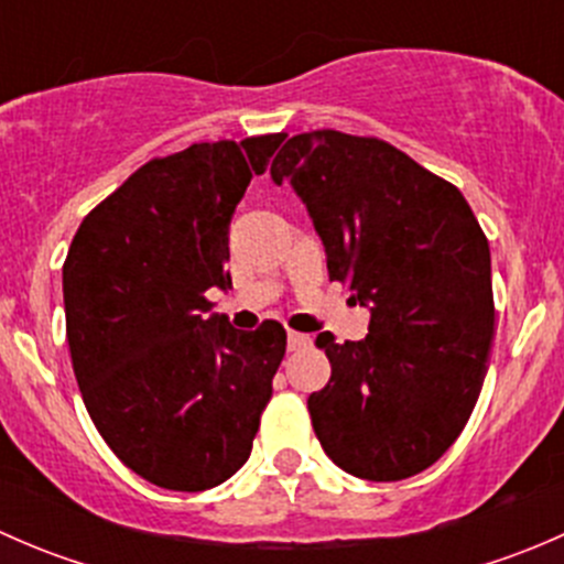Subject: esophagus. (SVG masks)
Returning a JSON list of instances; mask_svg holds the SVG:
<instances>
[{
    "label": "esophagus",
    "mask_w": 564,
    "mask_h": 564,
    "mask_svg": "<svg viewBox=\"0 0 564 564\" xmlns=\"http://www.w3.org/2000/svg\"><path fill=\"white\" fill-rule=\"evenodd\" d=\"M286 344H289V351L308 349V346H311V335H303V333H294V329H289Z\"/></svg>",
    "instance_id": "obj_1"
}]
</instances>
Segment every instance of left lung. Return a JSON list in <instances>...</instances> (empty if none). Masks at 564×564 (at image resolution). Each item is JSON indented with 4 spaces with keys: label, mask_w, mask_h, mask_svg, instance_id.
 <instances>
[{
    "label": "left lung",
    "mask_w": 564,
    "mask_h": 564,
    "mask_svg": "<svg viewBox=\"0 0 564 564\" xmlns=\"http://www.w3.org/2000/svg\"><path fill=\"white\" fill-rule=\"evenodd\" d=\"M308 209L329 281L371 311L362 340L316 335L333 373L308 412L349 475L390 482L429 469L458 440L494 340L491 250L451 182L340 130L292 135L272 161Z\"/></svg>",
    "instance_id": "8db88e82"
}]
</instances>
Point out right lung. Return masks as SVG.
<instances>
[{
	"instance_id": "add662e5",
	"label": "right lung",
	"mask_w": 564,
	"mask_h": 564,
	"mask_svg": "<svg viewBox=\"0 0 564 564\" xmlns=\"http://www.w3.org/2000/svg\"><path fill=\"white\" fill-rule=\"evenodd\" d=\"M283 133L191 144L130 174L84 218L62 267L84 403L128 469L204 491L250 456L286 329H237L207 289H231L229 224Z\"/></svg>"
}]
</instances>
